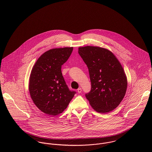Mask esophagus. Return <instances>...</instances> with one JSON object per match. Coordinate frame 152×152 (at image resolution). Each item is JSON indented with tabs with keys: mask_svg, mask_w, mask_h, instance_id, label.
<instances>
[{
	"mask_svg": "<svg viewBox=\"0 0 152 152\" xmlns=\"http://www.w3.org/2000/svg\"><path fill=\"white\" fill-rule=\"evenodd\" d=\"M81 91H82V89H81V88H78V89H77V92H78V93H81Z\"/></svg>",
	"mask_w": 152,
	"mask_h": 152,
	"instance_id": "34e87169",
	"label": "esophagus"
}]
</instances>
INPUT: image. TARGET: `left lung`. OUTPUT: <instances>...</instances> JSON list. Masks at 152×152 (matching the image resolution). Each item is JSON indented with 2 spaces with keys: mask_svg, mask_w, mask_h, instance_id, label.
<instances>
[{
  "mask_svg": "<svg viewBox=\"0 0 152 152\" xmlns=\"http://www.w3.org/2000/svg\"><path fill=\"white\" fill-rule=\"evenodd\" d=\"M78 53L87 64L91 89L86 94L90 105L99 113L116 108L124 98L128 86L122 66L108 50L99 47H79Z\"/></svg>",
  "mask_w": 152,
  "mask_h": 152,
  "instance_id": "left-lung-1",
  "label": "left lung"
}]
</instances>
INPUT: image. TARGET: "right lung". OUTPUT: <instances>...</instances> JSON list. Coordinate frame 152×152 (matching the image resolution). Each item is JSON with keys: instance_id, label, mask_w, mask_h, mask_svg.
Instances as JSON below:
<instances>
[{"instance_id": "1", "label": "right lung", "mask_w": 152, "mask_h": 152, "mask_svg": "<svg viewBox=\"0 0 152 152\" xmlns=\"http://www.w3.org/2000/svg\"><path fill=\"white\" fill-rule=\"evenodd\" d=\"M73 47L51 49L43 54L31 70L28 89L36 107L52 116L62 113L76 93L70 91L61 72Z\"/></svg>"}]
</instances>
